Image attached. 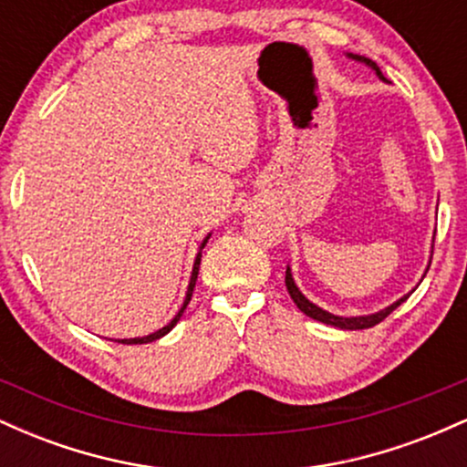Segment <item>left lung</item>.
Segmentation results:
<instances>
[{
    "instance_id": "obj_1",
    "label": "left lung",
    "mask_w": 467,
    "mask_h": 467,
    "mask_svg": "<svg viewBox=\"0 0 467 467\" xmlns=\"http://www.w3.org/2000/svg\"><path fill=\"white\" fill-rule=\"evenodd\" d=\"M347 57H349L351 61L364 63V66H367V67H371L373 72L378 74V78H379V80H384V74L379 72L378 63L371 61V58L360 57V55H351V52H347ZM428 267H431V264H428ZM426 272H428V270H426ZM426 272H423V276H426ZM423 276H421V278H423ZM285 285H287L289 296H292V301L296 303V307L301 309V312H303L305 316H309V318L318 320V323H325V325L337 327V329H347V331H353V329H368V327H373V325L382 323V320L387 318V316H389L390 312H393V309H398L400 305L404 303L406 298H409L410 294L415 292V289H417V285H415V287L410 289L409 294H404V296L398 298V301H395V303H390L389 307L379 309V312H373V314H362V316H337V314L327 312V309H323V307H318V305L312 303V301H309L307 296H305V294L301 292V289H298L296 281H294V276H292V267H289V265H287V270H285Z\"/></svg>"
}]
</instances>
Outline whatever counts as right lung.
Returning a JSON list of instances; mask_svg holds the SVG:
<instances>
[{"label": "right lung", "instance_id": "1", "mask_svg": "<svg viewBox=\"0 0 467 467\" xmlns=\"http://www.w3.org/2000/svg\"><path fill=\"white\" fill-rule=\"evenodd\" d=\"M211 234L213 233H208L206 237L202 239V244H200V250H197V254H195V261H192V272H191V278H189V287H186V296H184V303H182V307H180V312L173 316V320H171V323H166L162 329H158V331H153V334H149V336H142V337H116V342H122V345H147V342H153V340H160V337L162 336H166L169 334L171 329H173L175 325L180 323V318H182V314H184V309H186V305L191 303V296H192V287H195V281H197V275H200V264H202V250H203V245L208 244V239H211Z\"/></svg>", "mask_w": 467, "mask_h": 467}]
</instances>
